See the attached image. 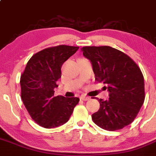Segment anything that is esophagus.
Instances as JSON below:
<instances>
[{"mask_svg":"<svg viewBox=\"0 0 156 156\" xmlns=\"http://www.w3.org/2000/svg\"><path fill=\"white\" fill-rule=\"evenodd\" d=\"M80 99H81V100H83V101H88V100H89L90 98L89 97H86V96H85V95H82L81 97H80Z\"/></svg>","mask_w":156,"mask_h":156,"instance_id":"1","label":"esophagus"}]
</instances>
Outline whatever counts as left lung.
<instances>
[{
    "label": "left lung",
    "instance_id": "8db88e82",
    "mask_svg": "<svg viewBox=\"0 0 156 156\" xmlns=\"http://www.w3.org/2000/svg\"><path fill=\"white\" fill-rule=\"evenodd\" d=\"M95 80L106 85L109 99H98L100 109L91 115L100 128L113 131L131 124L145 99L144 79L137 64L124 52L107 46H84Z\"/></svg>",
    "mask_w": 156,
    "mask_h": 156
}]
</instances>
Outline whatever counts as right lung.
I'll use <instances>...</instances> for the list:
<instances>
[{"mask_svg":"<svg viewBox=\"0 0 156 156\" xmlns=\"http://www.w3.org/2000/svg\"><path fill=\"white\" fill-rule=\"evenodd\" d=\"M78 49L60 45L43 49L30 58L21 76L24 105L32 119L43 128H53L66 123L79 103L76 97L54 96L62 65Z\"/></svg>","mask_w":156,"mask_h":156,"instance_id":"add662e5","label":"right lung"}]
</instances>
